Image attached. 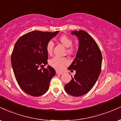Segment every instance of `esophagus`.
Listing matches in <instances>:
<instances>
[{"mask_svg": "<svg viewBox=\"0 0 121 121\" xmlns=\"http://www.w3.org/2000/svg\"><path fill=\"white\" fill-rule=\"evenodd\" d=\"M56 74H63V72H59V71H56Z\"/></svg>", "mask_w": 121, "mask_h": 121, "instance_id": "1", "label": "esophagus"}]
</instances>
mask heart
I'll return each instance as SVG.
<instances>
[{
  "label": "heart",
  "instance_id": "heart-1",
  "mask_svg": "<svg viewBox=\"0 0 121 121\" xmlns=\"http://www.w3.org/2000/svg\"><path fill=\"white\" fill-rule=\"evenodd\" d=\"M60 43L64 46L67 48L66 52L68 53H72L73 52L74 49L72 47L73 41L72 39L70 38L68 36L64 35L61 36L59 39ZM54 43L52 40L49 41L47 43L46 45V51L48 55H51L53 52ZM68 63V61L65 57H60L55 56L49 61V64L52 67L57 70H61L64 68L65 65Z\"/></svg>",
  "mask_w": 121,
  "mask_h": 121
}]
</instances>
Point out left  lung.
Returning <instances> with one entry per match:
<instances>
[{"label": "left lung", "mask_w": 121, "mask_h": 121, "mask_svg": "<svg viewBox=\"0 0 121 121\" xmlns=\"http://www.w3.org/2000/svg\"><path fill=\"white\" fill-rule=\"evenodd\" d=\"M71 34L78 37L79 47L68 69L74 70L76 73L74 77L71 75L72 79L65 86V90L73 96H81L89 92L96 82L101 72L102 55L97 43L86 31L75 30Z\"/></svg>", "instance_id": "left-lung-1"}]
</instances>
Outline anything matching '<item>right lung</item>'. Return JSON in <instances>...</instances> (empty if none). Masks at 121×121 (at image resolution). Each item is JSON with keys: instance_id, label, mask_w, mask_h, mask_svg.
Wrapping results in <instances>:
<instances>
[{"instance_id": "right-lung-1", "label": "right lung", "mask_w": 121, "mask_h": 121, "mask_svg": "<svg viewBox=\"0 0 121 121\" xmlns=\"http://www.w3.org/2000/svg\"><path fill=\"white\" fill-rule=\"evenodd\" d=\"M59 31H30L19 38L14 46L11 64L18 85L25 92L32 96H39L49 89L51 79L56 72L52 67H39L47 64V43Z\"/></svg>"}]
</instances>
